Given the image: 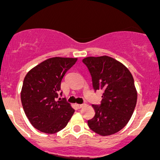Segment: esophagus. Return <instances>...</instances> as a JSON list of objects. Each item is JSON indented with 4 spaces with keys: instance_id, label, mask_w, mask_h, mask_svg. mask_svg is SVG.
Masks as SVG:
<instances>
[{
    "instance_id": "1",
    "label": "esophagus",
    "mask_w": 160,
    "mask_h": 160,
    "mask_svg": "<svg viewBox=\"0 0 160 160\" xmlns=\"http://www.w3.org/2000/svg\"><path fill=\"white\" fill-rule=\"evenodd\" d=\"M76 106H77V108H81L83 106V104H79V103H76Z\"/></svg>"
}]
</instances>
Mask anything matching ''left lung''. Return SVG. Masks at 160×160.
<instances>
[{"label":"left lung","instance_id":"8db88e82","mask_svg":"<svg viewBox=\"0 0 160 160\" xmlns=\"http://www.w3.org/2000/svg\"><path fill=\"white\" fill-rule=\"evenodd\" d=\"M95 91L103 90L100 104H92L95 116L88 125L100 136H110L124 128L137 101L134 79L128 68L112 57H89L83 60Z\"/></svg>","mask_w":160,"mask_h":160}]
</instances>
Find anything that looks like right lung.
<instances>
[{
  "label": "right lung",
  "instance_id": "1",
  "mask_svg": "<svg viewBox=\"0 0 160 160\" xmlns=\"http://www.w3.org/2000/svg\"><path fill=\"white\" fill-rule=\"evenodd\" d=\"M77 60L52 57L34 67L24 77L21 103L28 120L37 130L56 133L64 128L72 116L75 110L71 105L65 99L57 98L63 77Z\"/></svg>",
  "mask_w": 160,
  "mask_h": 160
}]
</instances>
